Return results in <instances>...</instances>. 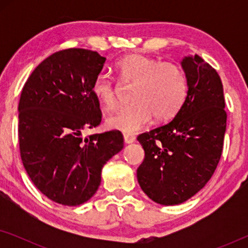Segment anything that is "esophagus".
Returning <instances> with one entry per match:
<instances>
[{
    "instance_id": "34e87169",
    "label": "esophagus",
    "mask_w": 248,
    "mask_h": 248,
    "mask_svg": "<svg viewBox=\"0 0 248 248\" xmlns=\"http://www.w3.org/2000/svg\"><path fill=\"white\" fill-rule=\"evenodd\" d=\"M135 141V137L132 134H124V142L126 144H131Z\"/></svg>"
}]
</instances>
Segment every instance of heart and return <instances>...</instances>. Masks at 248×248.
I'll return each instance as SVG.
<instances>
[{
    "instance_id": "obj_1",
    "label": "heart",
    "mask_w": 248,
    "mask_h": 248,
    "mask_svg": "<svg viewBox=\"0 0 248 248\" xmlns=\"http://www.w3.org/2000/svg\"><path fill=\"white\" fill-rule=\"evenodd\" d=\"M122 80L134 81L132 103L109 115L108 127L126 134L137 133L150 123L152 116L166 121L175 116L187 94V81L181 67L170 62L132 54L117 63ZM93 96L107 109L116 105V91L109 76L100 73L93 83Z\"/></svg>"
}]
</instances>
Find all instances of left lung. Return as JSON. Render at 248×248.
Instances as JSON below:
<instances>
[{
  "mask_svg": "<svg viewBox=\"0 0 248 248\" xmlns=\"http://www.w3.org/2000/svg\"><path fill=\"white\" fill-rule=\"evenodd\" d=\"M186 99L169 123L138 137L144 160L137 177L142 191L162 205L187 201L204 187L221 157L226 132L219 74L199 55L181 61Z\"/></svg>",
  "mask_w": 248,
  "mask_h": 248,
  "instance_id": "obj_1",
  "label": "left lung"
}]
</instances>
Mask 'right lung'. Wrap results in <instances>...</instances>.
<instances>
[{
	"label": "right lung",
	"mask_w": 248,
	"mask_h": 248,
	"mask_svg": "<svg viewBox=\"0 0 248 248\" xmlns=\"http://www.w3.org/2000/svg\"><path fill=\"white\" fill-rule=\"evenodd\" d=\"M106 57L70 48L54 53L33 70L19 101L22 164L44 195L62 205H80L94 195L101 170L123 149L120 131L82 138L100 124L93 83Z\"/></svg>",
	"instance_id": "obj_1"
}]
</instances>
